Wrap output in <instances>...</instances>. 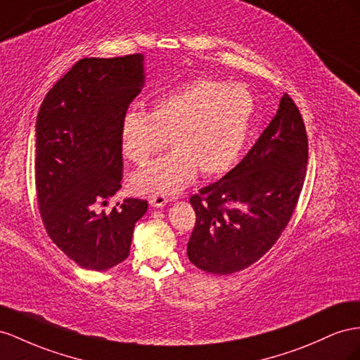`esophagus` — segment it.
Here are the masks:
<instances>
[{
    "label": "esophagus",
    "instance_id": "1",
    "mask_svg": "<svg viewBox=\"0 0 360 360\" xmlns=\"http://www.w3.org/2000/svg\"><path fill=\"white\" fill-rule=\"evenodd\" d=\"M167 202H168V198L165 195H160V193H154V195L150 197V204L153 207H163Z\"/></svg>",
    "mask_w": 360,
    "mask_h": 360
}]
</instances>
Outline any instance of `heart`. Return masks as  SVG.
<instances>
[{
  "label": "heart",
  "instance_id": "heart-1",
  "mask_svg": "<svg viewBox=\"0 0 360 360\" xmlns=\"http://www.w3.org/2000/svg\"><path fill=\"white\" fill-rule=\"evenodd\" d=\"M255 115V98L244 84L198 79L160 96L148 113L131 110L121 124L124 154L148 163L167 148L174 153L131 177L136 192L179 193L195 179L217 177L236 162Z\"/></svg>",
  "mask_w": 360,
  "mask_h": 360
}]
</instances>
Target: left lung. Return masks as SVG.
<instances>
[{
    "label": "left lung",
    "mask_w": 360,
    "mask_h": 360,
    "mask_svg": "<svg viewBox=\"0 0 360 360\" xmlns=\"http://www.w3.org/2000/svg\"><path fill=\"white\" fill-rule=\"evenodd\" d=\"M307 159L303 118L285 94L247 156L191 197L197 215L188 242L192 264L206 273L227 276L269 251L295 210Z\"/></svg>",
    "instance_id": "8db88e82"
}]
</instances>
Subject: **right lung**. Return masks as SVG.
<instances>
[{"label":"right lung","mask_w":360,"mask_h":360,"mask_svg":"<svg viewBox=\"0 0 360 360\" xmlns=\"http://www.w3.org/2000/svg\"><path fill=\"white\" fill-rule=\"evenodd\" d=\"M143 56L84 57L57 82L36 118V192L48 236L77 265L105 271L130 255L148 201L127 198L96 213L121 189V124L143 86Z\"/></svg>","instance_id":"right-lung-1"}]
</instances>
